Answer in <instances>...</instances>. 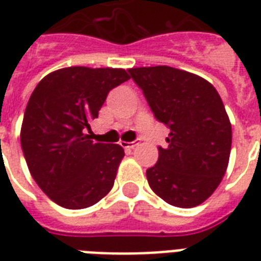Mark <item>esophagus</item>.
Listing matches in <instances>:
<instances>
[{
	"label": "esophagus",
	"instance_id": "obj_1",
	"mask_svg": "<svg viewBox=\"0 0 261 261\" xmlns=\"http://www.w3.org/2000/svg\"><path fill=\"white\" fill-rule=\"evenodd\" d=\"M138 144H140L138 140H136V141H131V142H121V147L125 148V149H134Z\"/></svg>",
	"mask_w": 261,
	"mask_h": 261
}]
</instances>
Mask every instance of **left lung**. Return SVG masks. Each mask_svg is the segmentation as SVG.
Wrapping results in <instances>:
<instances>
[{
  "instance_id": "1",
  "label": "left lung",
  "mask_w": 261,
  "mask_h": 261,
  "mask_svg": "<svg viewBox=\"0 0 261 261\" xmlns=\"http://www.w3.org/2000/svg\"><path fill=\"white\" fill-rule=\"evenodd\" d=\"M155 119L169 127L168 148L147 169L162 200L192 208L211 196L229 162L232 127L217 89L198 75L168 65L128 69Z\"/></svg>"
}]
</instances>
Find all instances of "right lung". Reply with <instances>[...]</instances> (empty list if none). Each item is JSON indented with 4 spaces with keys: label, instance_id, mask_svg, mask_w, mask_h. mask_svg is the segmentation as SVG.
<instances>
[{
    "label": "right lung",
    "instance_id": "right-lung-1",
    "mask_svg": "<svg viewBox=\"0 0 261 261\" xmlns=\"http://www.w3.org/2000/svg\"><path fill=\"white\" fill-rule=\"evenodd\" d=\"M125 69L68 67L46 75L26 106L20 145L32 177L56 204L91 207L114 185L124 149L92 141L91 121Z\"/></svg>",
    "mask_w": 261,
    "mask_h": 261
}]
</instances>
